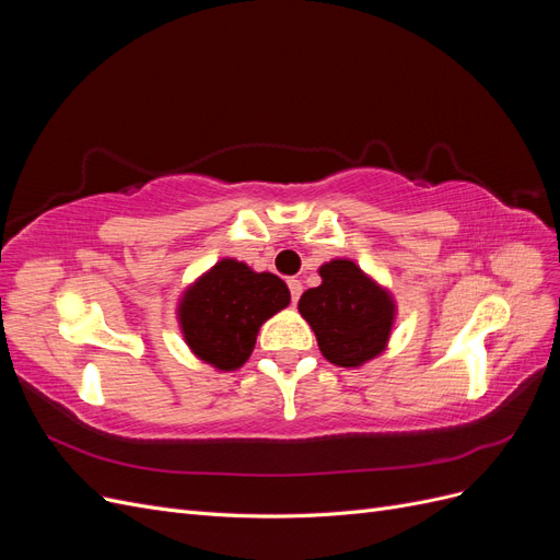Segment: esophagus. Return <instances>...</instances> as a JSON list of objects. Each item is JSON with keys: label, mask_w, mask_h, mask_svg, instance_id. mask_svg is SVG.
<instances>
[{"label": "esophagus", "mask_w": 560, "mask_h": 560, "mask_svg": "<svg viewBox=\"0 0 560 560\" xmlns=\"http://www.w3.org/2000/svg\"><path fill=\"white\" fill-rule=\"evenodd\" d=\"M287 284H290V294H292V303H296V301L301 299V292H303V284H301V280L292 278V280H287Z\"/></svg>", "instance_id": "1"}]
</instances>
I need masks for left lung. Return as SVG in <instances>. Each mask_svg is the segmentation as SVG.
Returning a JSON list of instances; mask_svg holds the SVG:
<instances>
[{"label":"left lung","instance_id":"8db88e82","mask_svg":"<svg viewBox=\"0 0 560 560\" xmlns=\"http://www.w3.org/2000/svg\"><path fill=\"white\" fill-rule=\"evenodd\" d=\"M319 287L301 294L299 313L315 331L322 354L346 369L378 358L395 325V299L350 259L319 266Z\"/></svg>","mask_w":560,"mask_h":560}]
</instances>
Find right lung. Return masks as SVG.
Segmentation results:
<instances>
[{
    "instance_id": "1",
    "label": "right lung",
    "mask_w": 560,
    "mask_h": 560,
    "mask_svg": "<svg viewBox=\"0 0 560 560\" xmlns=\"http://www.w3.org/2000/svg\"><path fill=\"white\" fill-rule=\"evenodd\" d=\"M290 299L278 276L222 259L186 287L177 306L179 329L198 360L233 371L249 360L259 327L290 306Z\"/></svg>"
}]
</instances>
